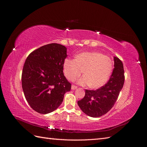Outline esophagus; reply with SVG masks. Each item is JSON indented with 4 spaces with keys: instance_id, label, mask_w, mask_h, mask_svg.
<instances>
[{
    "instance_id": "34e87169",
    "label": "esophagus",
    "mask_w": 147,
    "mask_h": 147,
    "mask_svg": "<svg viewBox=\"0 0 147 147\" xmlns=\"http://www.w3.org/2000/svg\"><path fill=\"white\" fill-rule=\"evenodd\" d=\"M77 87L75 85H72V87H71V89H72V90H75V89H77Z\"/></svg>"
}]
</instances>
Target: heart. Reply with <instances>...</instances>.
Instances as JSON below:
<instances>
[{
    "label": "heart",
    "mask_w": 147,
    "mask_h": 147,
    "mask_svg": "<svg viewBox=\"0 0 147 147\" xmlns=\"http://www.w3.org/2000/svg\"><path fill=\"white\" fill-rule=\"evenodd\" d=\"M113 62L107 56L99 52H84L75 56V59L67 58L63 64V72L66 78L74 82L80 76L78 83L98 89L108 82L112 72Z\"/></svg>",
    "instance_id": "heart-1"
}]
</instances>
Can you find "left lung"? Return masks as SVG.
<instances>
[{
	"label": "left lung",
	"instance_id": "1",
	"mask_svg": "<svg viewBox=\"0 0 147 147\" xmlns=\"http://www.w3.org/2000/svg\"><path fill=\"white\" fill-rule=\"evenodd\" d=\"M114 69L109 82L96 91L85 90V96L78 101L80 108L91 117L98 118L107 113L117 101L124 82V68L121 61L114 57Z\"/></svg>",
	"mask_w": 147,
	"mask_h": 147
}]
</instances>
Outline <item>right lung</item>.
<instances>
[{"instance_id": "obj_1", "label": "right lung", "mask_w": 147, "mask_h": 147, "mask_svg": "<svg viewBox=\"0 0 147 147\" xmlns=\"http://www.w3.org/2000/svg\"><path fill=\"white\" fill-rule=\"evenodd\" d=\"M67 56V48L50 43L32 51L26 59L22 72V88L26 100L33 110L42 114L59 107L71 84L63 73Z\"/></svg>"}]
</instances>
